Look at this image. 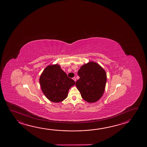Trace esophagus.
<instances>
[{"mask_svg": "<svg viewBox=\"0 0 147 147\" xmlns=\"http://www.w3.org/2000/svg\"><path fill=\"white\" fill-rule=\"evenodd\" d=\"M73 80H74L75 82H76V78H75V77L73 78Z\"/></svg>", "mask_w": 147, "mask_h": 147, "instance_id": "obj_1", "label": "esophagus"}]
</instances>
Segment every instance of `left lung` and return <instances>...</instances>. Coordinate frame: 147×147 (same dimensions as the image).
<instances>
[{
    "label": "left lung",
    "instance_id": "obj_1",
    "mask_svg": "<svg viewBox=\"0 0 147 147\" xmlns=\"http://www.w3.org/2000/svg\"><path fill=\"white\" fill-rule=\"evenodd\" d=\"M80 78L76 86L82 98L88 103H94L103 95L107 81L105 71L96 62L90 61L82 65L78 71Z\"/></svg>",
    "mask_w": 147,
    "mask_h": 147
}]
</instances>
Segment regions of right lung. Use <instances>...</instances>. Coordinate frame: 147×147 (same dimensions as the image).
I'll return each mask as SVG.
<instances>
[{"label": "right lung", "mask_w": 147, "mask_h": 147, "mask_svg": "<svg viewBox=\"0 0 147 147\" xmlns=\"http://www.w3.org/2000/svg\"><path fill=\"white\" fill-rule=\"evenodd\" d=\"M39 82L45 96L55 103L62 102L67 98L69 90L75 83L58 64L47 66L42 73Z\"/></svg>", "instance_id": "right-lung-1"}]
</instances>
